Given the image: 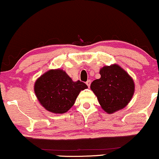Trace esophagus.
<instances>
[{"label": "esophagus", "mask_w": 159, "mask_h": 159, "mask_svg": "<svg viewBox=\"0 0 159 159\" xmlns=\"http://www.w3.org/2000/svg\"><path fill=\"white\" fill-rule=\"evenodd\" d=\"M90 84H91V80H88V81L86 82V84H87V85H88V88H90Z\"/></svg>", "instance_id": "34e87169"}]
</instances>
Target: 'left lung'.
Returning <instances> with one entry per match:
<instances>
[{
    "label": "left lung",
    "instance_id": "left-lung-1",
    "mask_svg": "<svg viewBox=\"0 0 159 159\" xmlns=\"http://www.w3.org/2000/svg\"><path fill=\"white\" fill-rule=\"evenodd\" d=\"M99 73L101 78L91 83L90 89L102 109L108 114L123 109L133 97L135 88L133 79L116 64L102 67Z\"/></svg>",
    "mask_w": 159,
    "mask_h": 159
}]
</instances>
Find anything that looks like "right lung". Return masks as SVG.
Returning a JSON list of instances; mask_svg holds the SVG:
<instances>
[{"instance_id":"add662e5","label":"right lung","mask_w":159,"mask_h":159,"mask_svg":"<svg viewBox=\"0 0 159 159\" xmlns=\"http://www.w3.org/2000/svg\"><path fill=\"white\" fill-rule=\"evenodd\" d=\"M88 88L80 80L74 82L61 69H50L34 82V91L41 106L53 114H64L72 107L81 90Z\"/></svg>"}]
</instances>
